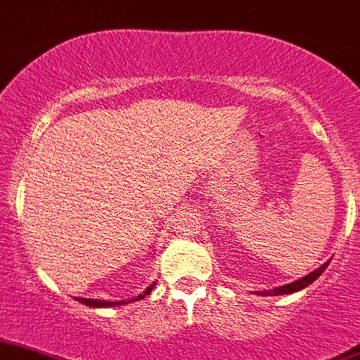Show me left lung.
<instances>
[{
  "label": "left lung",
  "mask_w": 360,
  "mask_h": 360,
  "mask_svg": "<svg viewBox=\"0 0 360 360\" xmlns=\"http://www.w3.org/2000/svg\"><path fill=\"white\" fill-rule=\"evenodd\" d=\"M329 262H331V260H328V262H326V263H322V265L319 266V269L314 270V272L307 274L305 277H302V279L295 281V283L284 284V286L274 288V290H266V291H257V295H258V296H279V295H291V292H296V291H302V290H305V288H309L310 284H312L314 281H316L317 277L321 276V274L324 272L326 269H328Z\"/></svg>",
  "instance_id": "1"
}]
</instances>
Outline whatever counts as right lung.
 I'll list each match as a JSON object with an SVG mask.
<instances>
[{"instance_id": "right-lung-1", "label": "right lung", "mask_w": 360, "mask_h": 360, "mask_svg": "<svg viewBox=\"0 0 360 360\" xmlns=\"http://www.w3.org/2000/svg\"><path fill=\"white\" fill-rule=\"evenodd\" d=\"M155 283L149 284L147 286V290L142 292V295L135 296V298H129V300H123V302H107V300H98V298H76L77 302L83 303V305L86 307H94V309H109V307H117V305H126V303H131V302H139V300L146 298L147 295H150L154 290Z\"/></svg>"}]
</instances>
